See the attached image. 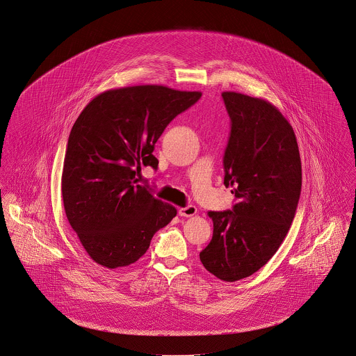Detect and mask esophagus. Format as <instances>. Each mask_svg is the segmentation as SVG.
Returning <instances> with one entry per match:
<instances>
[{"label":"esophagus","mask_w":356,"mask_h":356,"mask_svg":"<svg viewBox=\"0 0 356 356\" xmlns=\"http://www.w3.org/2000/svg\"><path fill=\"white\" fill-rule=\"evenodd\" d=\"M196 213H197V209L195 206H186V207L179 209V216H181V217H192Z\"/></svg>","instance_id":"34e87169"}]
</instances>
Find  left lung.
I'll return each mask as SVG.
<instances>
[{"instance_id":"left-lung-1","label":"left lung","mask_w":356,"mask_h":356,"mask_svg":"<svg viewBox=\"0 0 356 356\" xmlns=\"http://www.w3.org/2000/svg\"><path fill=\"white\" fill-rule=\"evenodd\" d=\"M230 137L223 156L226 187L237 203L210 211L214 230L200 253L204 268L225 282L259 271L279 249L293 223L302 166L291 124L270 102L223 92Z\"/></svg>"}]
</instances>
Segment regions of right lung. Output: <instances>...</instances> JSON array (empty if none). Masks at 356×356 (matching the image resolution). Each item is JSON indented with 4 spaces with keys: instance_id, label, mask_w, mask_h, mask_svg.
<instances>
[{
    "instance_id": "add662e5",
    "label": "right lung",
    "mask_w": 356,
    "mask_h": 356,
    "mask_svg": "<svg viewBox=\"0 0 356 356\" xmlns=\"http://www.w3.org/2000/svg\"><path fill=\"white\" fill-rule=\"evenodd\" d=\"M200 92L163 85L110 89L96 96L70 131L62 197L70 226L93 261L126 267L143 256L176 209L137 184L140 166L157 169L154 145Z\"/></svg>"
}]
</instances>
